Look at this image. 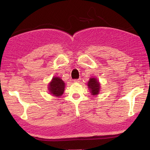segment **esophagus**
I'll return each mask as SVG.
<instances>
[{"mask_svg": "<svg viewBox=\"0 0 150 150\" xmlns=\"http://www.w3.org/2000/svg\"><path fill=\"white\" fill-rule=\"evenodd\" d=\"M74 82H81V79H75L74 81H73Z\"/></svg>", "mask_w": 150, "mask_h": 150, "instance_id": "obj_1", "label": "esophagus"}]
</instances>
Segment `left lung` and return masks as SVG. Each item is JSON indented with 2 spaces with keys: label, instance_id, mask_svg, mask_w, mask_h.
Returning <instances> with one entry per match:
<instances>
[{
  "label": "left lung",
  "instance_id": "left-lung-1",
  "mask_svg": "<svg viewBox=\"0 0 150 150\" xmlns=\"http://www.w3.org/2000/svg\"><path fill=\"white\" fill-rule=\"evenodd\" d=\"M88 88L92 95L95 96L99 94L100 91V83L97 78H90L88 82Z\"/></svg>",
  "mask_w": 150,
  "mask_h": 150
}]
</instances>
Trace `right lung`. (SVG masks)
Listing matches in <instances>:
<instances>
[{
	"instance_id": "1",
	"label": "right lung",
	"mask_w": 150,
	"mask_h": 150,
	"mask_svg": "<svg viewBox=\"0 0 150 150\" xmlns=\"http://www.w3.org/2000/svg\"><path fill=\"white\" fill-rule=\"evenodd\" d=\"M65 83L60 77H53L48 84L49 93L54 97H60L65 90Z\"/></svg>"
}]
</instances>
